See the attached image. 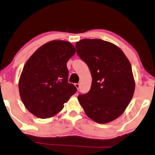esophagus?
<instances>
[{
    "mask_svg": "<svg viewBox=\"0 0 155 155\" xmlns=\"http://www.w3.org/2000/svg\"><path fill=\"white\" fill-rule=\"evenodd\" d=\"M74 86H76V88H77V89H79V88H80V84H79V83H78V84H74Z\"/></svg>",
    "mask_w": 155,
    "mask_h": 155,
    "instance_id": "obj_1",
    "label": "esophagus"
}]
</instances>
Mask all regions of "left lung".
<instances>
[{
  "label": "left lung",
  "mask_w": 155,
  "mask_h": 155,
  "mask_svg": "<svg viewBox=\"0 0 155 155\" xmlns=\"http://www.w3.org/2000/svg\"><path fill=\"white\" fill-rule=\"evenodd\" d=\"M78 56L92 76L91 89L78 96L86 114L98 123L118 117L130 102L135 91L131 64L120 49L100 39L76 43Z\"/></svg>",
  "instance_id": "obj_1"
}]
</instances>
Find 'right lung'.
Here are the masks:
<instances>
[{
    "instance_id": "add662e5",
    "label": "right lung",
    "mask_w": 155,
    "mask_h": 155,
    "mask_svg": "<svg viewBox=\"0 0 155 155\" xmlns=\"http://www.w3.org/2000/svg\"><path fill=\"white\" fill-rule=\"evenodd\" d=\"M76 52L67 41L54 40L40 47L25 64L19 81L20 98L31 113L40 118L58 113L76 92L68 82L67 63Z\"/></svg>"
}]
</instances>
